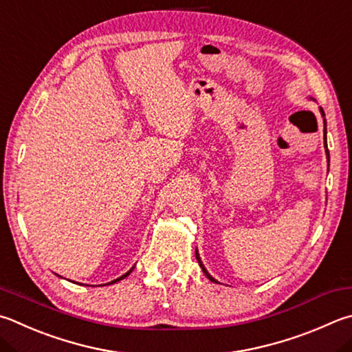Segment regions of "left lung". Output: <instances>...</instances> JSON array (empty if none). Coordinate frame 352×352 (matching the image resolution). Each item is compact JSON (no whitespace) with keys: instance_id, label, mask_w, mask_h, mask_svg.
<instances>
[{"instance_id":"8db88e82","label":"left lung","mask_w":352,"mask_h":352,"mask_svg":"<svg viewBox=\"0 0 352 352\" xmlns=\"http://www.w3.org/2000/svg\"><path fill=\"white\" fill-rule=\"evenodd\" d=\"M311 100H314L311 97ZM320 113H322V117H323V124H324V131H323V133H324V137H327V120H324V112H323V109L320 107ZM324 149H327V157H328V163H329V152H328V148H327V140H324ZM195 257H197V260H198V265H200V267H201V271L204 272V276H206L210 282H214V283H219L217 282V280L210 276V274L208 272V270L206 267H204V265H203V261H201V258H200V254H198V251L195 249Z\"/></svg>"}]
</instances>
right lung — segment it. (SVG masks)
<instances>
[{"label": "right lung", "instance_id": "add662e5", "mask_svg": "<svg viewBox=\"0 0 352 352\" xmlns=\"http://www.w3.org/2000/svg\"><path fill=\"white\" fill-rule=\"evenodd\" d=\"M132 270H133V267H131V270H129V271H127L126 274H123V276H121V277H118V278H115V280H113V282H111V283H115V282H120V280H123L124 277H127V276H129V274L132 272ZM107 285H109V283H107Z\"/></svg>", "mask_w": 352, "mask_h": 352}]
</instances>
